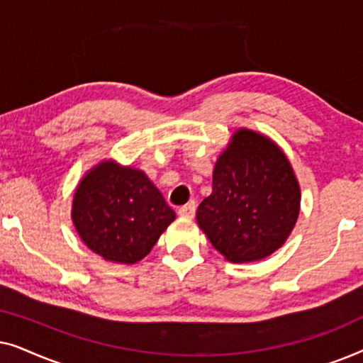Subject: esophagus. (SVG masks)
I'll return each instance as SVG.
<instances>
[{"mask_svg":"<svg viewBox=\"0 0 363 363\" xmlns=\"http://www.w3.org/2000/svg\"><path fill=\"white\" fill-rule=\"evenodd\" d=\"M195 210H196L195 201H190V203H186V205L178 208V215L183 218H193L195 216Z\"/></svg>","mask_w":363,"mask_h":363,"instance_id":"esophagus-1","label":"esophagus"}]
</instances>
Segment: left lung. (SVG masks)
Instances as JSON below:
<instances>
[{
    "label": "left lung",
    "instance_id": "left-lung-1",
    "mask_svg": "<svg viewBox=\"0 0 363 363\" xmlns=\"http://www.w3.org/2000/svg\"><path fill=\"white\" fill-rule=\"evenodd\" d=\"M299 206V183L281 148L240 130L218 158L213 193L200 203L196 220L226 259L250 262L284 245Z\"/></svg>",
    "mask_w": 363,
    "mask_h": 363
}]
</instances>
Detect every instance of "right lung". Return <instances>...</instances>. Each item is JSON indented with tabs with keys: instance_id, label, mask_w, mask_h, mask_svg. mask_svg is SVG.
Here are the masks:
<instances>
[{
	"instance_id": "add662e5",
	"label": "right lung",
	"mask_w": 363,
	"mask_h": 363,
	"mask_svg": "<svg viewBox=\"0 0 363 363\" xmlns=\"http://www.w3.org/2000/svg\"><path fill=\"white\" fill-rule=\"evenodd\" d=\"M173 220L175 211L145 173L112 162L94 168L74 195L79 236L107 261H140Z\"/></svg>"
}]
</instances>
